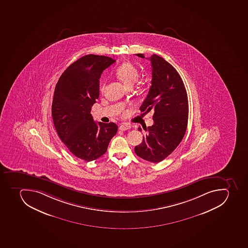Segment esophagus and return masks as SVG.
Returning a JSON list of instances; mask_svg holds the SVG:
<instances>
[{"label":"esophagus","mask_w":248,"mask_h":248,"mask_svg":"<svg viewBox=\"0 0 248 248\" xmlns=\"http://www.w3.org/2000/svg\"><path fill=\"white\" fill-rule=\"evenodd\" d=\"M130 128H131V125H128V124H123V125L119 126V129L122 130V131H125V130L129 129Z\"/></svg>","instance_id":"obj_1"}]
</instances>
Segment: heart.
Segmentation results:
<instances>
[{"label": "heart", "mask_w": 248, "mask_h": 248, "mask_svg": "<svg viewBox=\"0 0 248 248\" xmlns=\"http://www.w3.org/2000/svg\"><path fill=\"white\" fill-rule=\"evenodd\" d=\"M115 73L117 77L119 78V79L129 88L132 87L139 78L138 69L135 65L129 62H124L121 66H119L116 69ZM104 89V84H102V86L100 87V91H103Z\"/></svg>", "instance_id": "b5f03b06"}]
</instances>
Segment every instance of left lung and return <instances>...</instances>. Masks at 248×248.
Segmentation results:
<instances>
[{
	"label": "left lung",
	"mask_w": 248,
	"mask_h": 248,
	"mask_svg": "<svg viewBox=\"0 0 248 248\" xmlns=\"http://www.w3.org/2000/svg\"><path fill=\"white\" fill-rule=\"evenodd\" d=\"M144 58V54H136ZM152 86L140 108L141 112L154 111L152 126L144 128L143 141L134 148L138 156L152 162L167 158L179 145L187 129L188 100L179 74L164 59L152 55ZM141 131V128H138Z\"/></svg>",
	"instance_id": "obj_1"
}]
</instances>
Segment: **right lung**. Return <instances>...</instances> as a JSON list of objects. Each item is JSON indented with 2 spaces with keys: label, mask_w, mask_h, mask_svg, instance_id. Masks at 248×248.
<instances>
[{
  "label": "right lung",
  "mask_w": 248,
  "mask_h": 248,
  "mask_svg": "<svg viewBox=\"0 0 248 248\" xmlns=\"http://www.w3.org/2000/svg\"><path fill=\"white\" fill-rule=\"evenodd\" d=\"M105 56L86 55L70 65L55 88L52 116L56 132L70 152L86 162L107 152L116 134L114 123H95L91 108L99 97L100 75L115 62Z\"/></svg>",
  "instance_id": "1"
}]
</instances>
